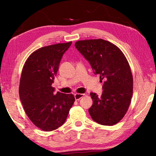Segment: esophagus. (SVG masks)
<instances>
[{
    "instance_id": "1",
    "label": "esophagus",
    "mask_w": 156,
    "mask_h": 156,
    "mask_svg": "<svg viewBox=\"0 0 156 156\" xmlns=\"http://www.w3.org/2000/svg\"><path fill=\"white\" fill-rule=\"evenodd\" d=\"M84 96V94H74V97L76 100H79L81 98H83Z\"/></svg>"
}]
</instances>
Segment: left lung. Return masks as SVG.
Masks as SVG:
<instances>
[{
  "instance_id": "1",
  "label": "left lung",
  "mask_w": 156,
  "mask_h": 156,
  "mask_svg": "<svg viewBox=\"0 0 156 156\" xmlns=\"http://www.w3.org/2000/svg\"><path fill=\"white\" fill-rule=\"evenodd\" d=\"M75 46L95 74L103 80L102 96L90 94L93 105L89 114L100 125H115L126 114L133 94V76L127 60L117 46L102 39L79 41Z\"/></svg>"
}]
</instances>
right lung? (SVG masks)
Listing matches in <instances>:
<instances>
[{
    "instance_id": "obj_1",
    "label": "right lung",
    "mask_w": 156,
    "mask_h": 156,
    "mask_svg": "<svg viewBox=\"0 0 156 156\" xmlns=\"http://www.w3.org/2000/svg\"><path fill=\"white\" fill-rule=\"evenodd\" d=\"M72 43L41 47L29 56L23 66L19 85L20 101L30 120L44 131L62 126L75 101L73 94H55L51 86L63 54Z\"/></svg>"
}]
</instances>
